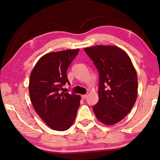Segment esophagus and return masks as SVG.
<instances>
[{
  "instance_id": "esophagus-1",
  "label": "esophagus",
  "mask_w": 160,
  "mask_h": 160,
  "mask_svg": "<svg viewBox=\"0 0 160 160\" xmlns=\"http://www.w3.org/2000/svg\"><path fill=\"white\" fill-rule=\"evenodd\" d=\"M88 94H85V95H82L81 98H82V99H86L87 98H88Z\"/></svg>"
}]
</instances>
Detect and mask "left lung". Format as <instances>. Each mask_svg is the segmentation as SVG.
Listing matches in <instances>:
<instances>
[{
    "label": "left lung",
    "mask_w": 160,
    "mask_h": 160,
    "mask_svg": "<svg viewBox=\"0 0 160 160\" xmlns=\"http://www.w3.org/2000/svg\"><path fill=\"white\" fill-rule=\"evenodd\" d=\"M99 74V101L93 108L100 122L112 125L126 116L138 98V76L128 53L114 45L84 49Z\"/></svg>",
    "instance_id": "1"
}]
</instances>
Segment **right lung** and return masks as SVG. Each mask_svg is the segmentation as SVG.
<instances>
[{"instance_id": "obj_1", "label": "right lung", "mask_w": 160, "mask_h": 160, "mask_svg": "<svg viewBox=\"0 0 160 160\" xmlns=\"http://www.w3.org/2000/svg\"><path fill=\"white\" fill-rule=\"evenodd\" d=\"M79 49L47 53L37 62L31 72L28 91L34 109L48 126L65 131L74 123L81 96L60 93L62 85L69 83L67 69Z\"/></svg>"}]
</instances>
